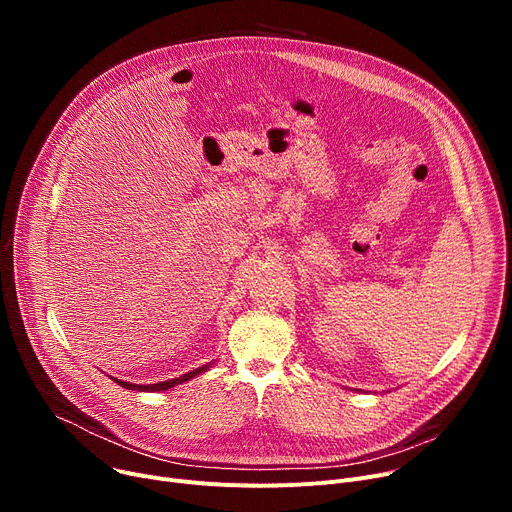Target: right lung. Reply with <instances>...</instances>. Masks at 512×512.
Here are the masks:
<instances>
[{"label":"right lung","instance_id":"right-lung-1","mask_svg":"<svg viewBox=\"0 0 512 512\" xmlns=\"http://www.w3.org/2000/svg\"><path fill=\"white\" fill-rule=\"evenodd\" d=\"M211 365V363H209ZM209 365H203V367H199V369H193V371H188V373H184V375H180V378H174V380H168V382H159V384H147V386H141V384H130V382H122V380H116V378H112L114 382H118L122 388H126V390H139V392H159V390H168V388H174V386H178V384H182V382H188V380H193L195 375H199V373H203Z\"/></svg>","mask_w":512,"mask_h":512}]
</instances>
